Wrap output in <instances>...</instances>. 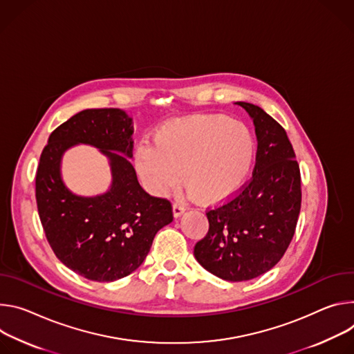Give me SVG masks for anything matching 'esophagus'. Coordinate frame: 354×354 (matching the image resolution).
Returning <instances> with one entry per match:
<instances>
[{
	"label": "esophagus",
	"mask_w": 354,
	"mask_h": 354,
	"mask_svg": "<svg viewBox=\"0 0 354 354\" xmlns=\"http://www.w3.org/2000/svg\"><path fill=\"white\" fill-rule=\"evenodd\" d=\"M184 211H185V205H184L183 203L176 201V203L173 204V214H174V216H176V218H177V216H180Z\"/></svg>",
	"instance_id": "34e87169"
}]
</instances>
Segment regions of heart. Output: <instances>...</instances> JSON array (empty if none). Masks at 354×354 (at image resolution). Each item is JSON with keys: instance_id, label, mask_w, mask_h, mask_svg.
<instances>
[{"instance_id": "heart-1", "label": "heart", "mask_w": 354, "mask_h": 354, "mask_svg": "<svg viewBox=\"0 0 354 354\" xmlns=\"http://www.w3.org/2000/svg\"><path fill=\"white\" fill-rule=\"evenodd\" d=\"M153 144L138 145L133 160L145 187L163 195L183 185L200 201L216 204L250 173L257 140L252 129L223 113H197L157 128Z\"/></svg>"}]
</instances>
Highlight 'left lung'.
<instances>
[{"instance_id": "left-lung-1", "label": "left lung", "mask_w": 354, "mask_h": 354, "mask_svg": "<svg viewBox=\"0 0 354 354\" xmlns=\"http://www.w3.org/2000/svg\"><path fill=\"white\" fill-rule=\"evenodd\" d=\"M257 136L252 178L207 208L209 229L194 248L198 263L227 281H248L276 266L288 249L301 211V173L286 129L260 106L236 102Z\"/></svg>"}]
</instances>
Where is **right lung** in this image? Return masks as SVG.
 Segmentation results:
<instances>
[{
  "mask_svg": "<svg viewBox=\"0 0 354 354\" xmlns=\"http://www.w3.org/2000/svg\"><path fill=\"white\" fill-rule=\"evenodd\" d=\"M132 120L124 111L84 109L50 133L39 159L35 195L46 239L64 266L93 281H115L135 271L157 230L173 221L171 203L147 194L131 162L113 153L132 157ZM75 142L93 144L110 157L108 193L83 199L64 187L59 157Z\"/></svg>",
  "mask_w": 354,
  "mask_h": 354,
  "instance_id": "1",
  "label": "right lung"
}]
</instances>
